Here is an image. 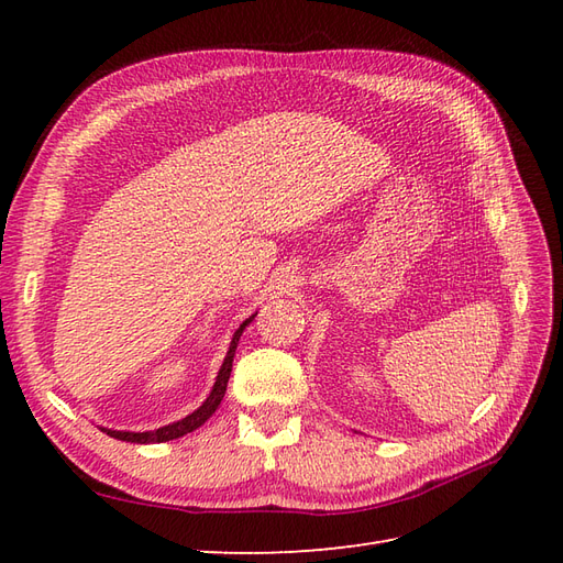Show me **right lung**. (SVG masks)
<instances>
[{"instance_id":"add662e5","label":"right lung","mask_w":563,"mask_h":563,"mask_svg":"<svg viewBox=\"0 0 563 563\" xmlns=\"http://www.w3.org/2000/svg\"><path fill=\"white\" fill-rule=\"evenodd\" d=\"M255 314H258V312H255ZM255 314L244 319L240 323V329L234 331V335L230 340L228 354H225V360H223V366H220V371H218V376H216V383H213V387L209 391V397L203 399V404L197 408V411H192L190 416H185V418H180V420H176L172 424H164V428H159V430H150V432H124V430H108V428H100V430H103L112 439L131 441V444H162V441H172V439L185 437L187 432H195L197 428H201V424L216 413V408L220 406V401H223V397H225L236 345H240V338H242V333H244V329L249 327V323L255 319Z\"/></svg>"}]
</instances>
